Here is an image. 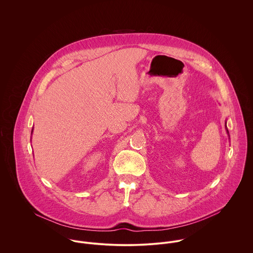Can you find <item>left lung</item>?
Masks as SVG:
<instances>
[{"label":"left lung","instance_id":"left-lung-1","mask_svg":"<svg viewBox=\"0 0 253 253\" xmlns=\"http://www.w3.org/2000/svg\"><path fill=\"white\" fill-rule=\"evenodd\" d=\"M226 130H227V133L229 134V131H228V129H227V126H226Z\"/></svg>","mask_w":253,"mask_h":253}]
</instances>
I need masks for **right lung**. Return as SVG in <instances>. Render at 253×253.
Listing matches in <instances>:
<instances>
[{
  "instance_id": "1",
  "label": "right lung",
  "mask_w": 253,
  "mask_h": 253,
  "mask_svg": "<svg viewBox=\"0 0 253 253\" xmlns=\"http://www.w3.org/2000/svg\"><path fill=\"white\" fill-rule=\"evenodd\" d=\"M32 132H33V129H32Z\"/></svg>"
}]
</instances>
